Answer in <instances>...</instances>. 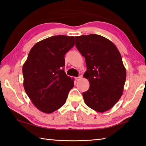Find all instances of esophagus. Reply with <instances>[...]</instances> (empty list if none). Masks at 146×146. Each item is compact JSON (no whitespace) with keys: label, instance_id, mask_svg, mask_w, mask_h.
<instances>
[{"label":"esophagus","instance_id":"34e87169","mask_svg":"<svg viewBox=\"0 0 146 146\" xmlns=\"http://www.w3.org/2000/svg\"><path fill=\"white\" fill-rule=\"evenodd\" d=\"M75 80H76V81H78V80H80V79L81 78V76H77V77H75Z\"/></svg>","mask_w":146,"mask_h":146}]
</instances>
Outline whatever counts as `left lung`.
Here are the masks:
<instances>
[{"label": "left lung", "instance_id": "obj_1", "mask_svg": "<svg viewBox=\"0 0 146 146\" xmlns=\"http://www.w3.org/2000/svg\"><path fill=\"white\" fill-rule=\"evenodd\" d=\"M75 46L85 58L87 71L84 76L90 82L83 92L88 107L104 112L115 106L122 95L126 71L119 51L112 42L96 34L75 36Z\"/></svg>", "mask_w": 146, "mask_h": 146}]
</instances>
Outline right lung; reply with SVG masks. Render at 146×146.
Listing matches in <instances>:
<instances>
[{
    "label": "right lung",
    "mask_w": 146,
    "mask_h": 146,
    "mask_svg": "<svg viewBox=\"0 0 146 146\" xmlns=\"http://www.w3.org/2000/svg\"><path fill=\"white\" fill-rule=\"evenodd\" d=\"M74 45V36L56 35L38 42L29 51L23 67L24 87L41 111L58 110L73 88V80L64 71V55Z\"/></svg>",
    "instance_id": "1"
}]
</instances>
